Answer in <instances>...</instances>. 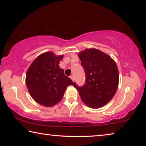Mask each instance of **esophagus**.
Wrapping results in <instances>:
<instances>
[{"label":"esophagus","mask_w":146,"mask_h":146,"mask_svg":"<svg viewBox=\"0 0 146 146\" xmlns=\"http://www.w3.org/2000/svg\"><path fill=\"white\" fill-rule=\"evenodd\" d=\"M70 78H71V80H72L73 81H74V80H75V76H74L73 75H71V76H70Z\"/></svg>","instance_id":"obj_1"}]
</instances>
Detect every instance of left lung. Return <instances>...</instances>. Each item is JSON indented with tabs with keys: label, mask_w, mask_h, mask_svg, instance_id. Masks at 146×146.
<instances>
[{
	"label": "left lung",
	"mask_w": 146,
	"mask_h": 146,
	"mask_svg": "<svg viewBox=\"0 0 146 146\" xmlns=\"http://www.w3.org/2000/svg\"><path fill=\"white\" fill-rule=\"evenodd\" d=\"M86 73V82L78 87L81 100L90 108L97 109L108 104L117 90L119 75L117 64L107 54L95 48L86 49L78 54Z\"/></svg>",
	"instance_id": "8db88e82"
}]
</instances>
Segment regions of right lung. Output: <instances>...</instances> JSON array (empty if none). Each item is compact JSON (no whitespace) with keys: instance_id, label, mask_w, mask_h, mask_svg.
Wrapping results in <instances>:
<instances>
[{"instance_id":"1","label":"right lung","mask_w":146,"mask_h":146,"mask_svg":"<svg viewBox=\"0 0 146 146\" xmlns=\"http://www.w3.org/2000/svg\"><path fill=\"white\" fill-rule=\"evenodd\" d=\"M64 55H55L51 51L38 56L29 66L26 75V83L33 99L45 107H51L62 100L67 87L73 85L64 75L59 62Z\"/></svg>"}]
</instances>
